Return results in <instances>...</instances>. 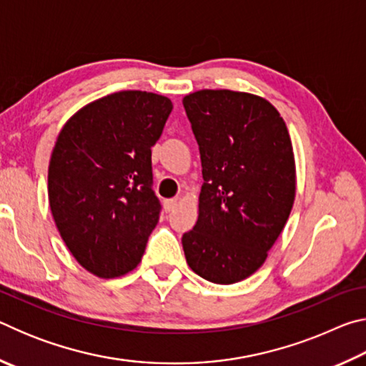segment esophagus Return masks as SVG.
<instances>
[{
  "label": "esophagus",
  "mask_w": 366,
  "mask_h": 366,
  "mask_svg": "<svg viewBox=\"0 0 366 366\" xmlns=\"http://www.w3.org/2000/svg\"><path fill=\"white\" fill-rule=\"evenodd\" d=\"M179 198H169V200H164V209L166 212H172L177 207Z\"/></svg>",
  "instance_id": "34e87169"
}]
</instances>
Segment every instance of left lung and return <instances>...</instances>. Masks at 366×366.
Instances as JSON below:
<instances>
[{"instance_id":"1","label":"left lung","mask_w":366,"mask_h":366,"mask_svg":"<svg viewBox=\"0 0 366 366\" xmlns=\"http://www.w3.org/2000/svg\"><path fill=\"white\" fill-rule=\"evenodd\" d=\"M184 108L200 148L198 219L182 235L192 271L214 284L252 276L282 232L295 198L286 122L264 98L198 90Z\"/></svg>"}]
</instances>
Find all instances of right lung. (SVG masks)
<instances>
[{
    "instance_id": "1",
    "label": "right lung",
    "mask_w": 366,
    "mask_h": 366,
    "mask_svg": "<svg viewBox=\"0 0 366 366\" xmlns=\"http://www.w3.org/2000/svg\"><path fill=\"white\" fill-rule=\"evenodd\" d=\"M172 111L169 98L116 92L69 117L48 168L56 227L79 264L119 277L140 263L159 219L152 190V147Z\"/></svg>"
}]
</instances>
